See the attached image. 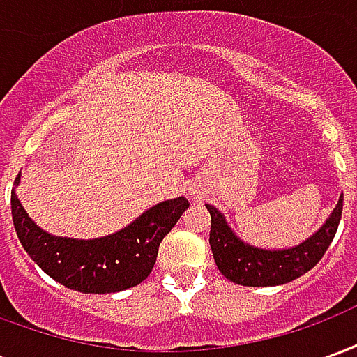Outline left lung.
Segmentation results:
<instances>
[{
	"label": "left lung",
	"mask_w": 357,
	"mask_h": 357,
	"mask_svg": "<svg viewBox=\"0 0 357 357\" xmlns=\"http://www.w3.org/2000/svg\"><path fill=\"white\" fill-rule=\"evenodd\" d=\"M210 212V248L214 262L225 279L243 287H275L291 283L292 279L304 275L321 260L325 250L335 239L338 222L342 216V195L337 206L317 231L291 248L268 250L241 241L225 222L224 214L212 204Z\"/></svg>",
	"instance_id": "left-lung-1"
}]
</instances>
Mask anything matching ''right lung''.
I'll return each mask as SVG.
<instances>
[{
    "instance_id": "obj_1",
    "label": "right lung",
    "mask_w": 357,
    "mask_h": 357,
    "mask_svg": "<svg viewBox=\"0 0 357 357\" xmlns=\"http://www.w3.org/2000/svg\"><path fill=\"white\" fill-rule=\"evenodd\" d=\"M20 174L15 179L19 185ZM189 206L185 197L145 210L124 229L99 239H68L43 231L30 220L11 191L15 231L28 256L66 289L86 294L120 292L145 281L153 271L162 239Z\"/></svg>"
}]
</instances>
